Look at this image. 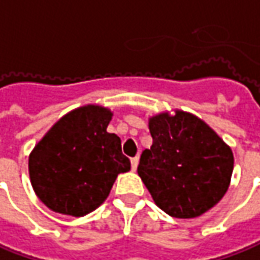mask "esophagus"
Segmentation results:
<instances>
[{"label": "esophagus", "mask_w": 260, "mask_h": 260, "mask_svg": "<svg viewBox=\"0 0 260 260\" xmlns=\"http://www.w3.org/2000/svg\"><path fill=\"white\" fill-rule=\"evenodd\" d=\"M138 162H139V158H138V156H135V158H132V159H131V167H132L134 171H137Z\"/></svg>", "instance_id": "1"}]
</instances>
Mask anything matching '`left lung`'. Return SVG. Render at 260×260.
I'll return each instance as SVG.
<instances>
[{"label": "left lung", "instance_id": "obj_1", "mask_svg": "<svg viewBox=\"0 0 260 260\" xmlns=\"http://www.w3.org/2000/svg\"><path fill=\"white\" fill-rule=\"evenodd\" d=\"M151 149H145L138 175L155 204L174 218H197L226 193L234 155L199 118L182 111L149 119Z\"/></svg>", "mask_w": 260, "mask_h": 260}]
</instances>
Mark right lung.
I'll return each instance as SVG.
<instances>
[{
    "label": "right lung",
    "instance_id": "obj_1",
    "mask_svg": "<svg viewBox=\"0 0 260 260\" xmlns=\"http://www.w3.org/2000/svg\"><path fill=\"white\" fill-rule=\"evenodd\" d=\"M111 111L96 105L62 116L29 155L37 197L52 211L84 216L109 195L116 176L131 169L121 139L107 132Z\"/></svg>",
    "mask_w": 260,
    "mask_h": 260
}]
</instances>
